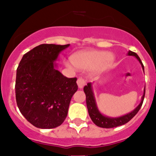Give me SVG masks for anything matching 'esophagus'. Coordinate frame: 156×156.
<instances>
[{
    "label": "esophagus",
    "instance_id": "esophagus-1",
    "mask_svg": "<svg viewBox=\"0 0 156 156\" xmlns=\"http://www.w3.org/2000/svg\"><path fill=\"white\" fill-rule=\"evenodd\" d=\"M77 84H78V88L82 89V88H83V86L86 85V81H85L83 78H79L78 79V81H77Z\"/></svg>",
    "mask_w": 156,
    "mask_h": 156
}]
</instances>
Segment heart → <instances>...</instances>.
<instances>
[{"label":"heart","mask_w":156,"mask_h":156,"mask_svg":"<svg viewBox=\"0 0 156 156\" xmlns=\"http://www.w3.org/2000/svg\"><path fill=\"white\" fill-rule=\"evenodd\" d=\"M115 56L111 52L97 50H86L77 52L71 56V62L79 70H102L114 62Z\"/></svg>","instance_id":"b5f03b06"}]
</instances>
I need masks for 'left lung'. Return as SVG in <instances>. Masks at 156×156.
<instances>
[{"label": "left lung", "mask_w": 156, "mask_h": 156, "mask_svg": "<svg viewBox=\"0 0 156 156\" xmlns=\"http://www.w3.org/2000/svg\"><path fill=\"white\" fill-rule=\"evenodd\" d=\"M127 55L129 56H134L137 58L140 63L141 66L143 68V70L144 72V67L143 65L142 62H141L140 58L137 55L136 53H135L133 51H129ZM84 90L85 94H86V105H87V108H88V112L90 115V118L93 120V122L98 127L101 128H105V129H110V128H114V127L120 126L128 123L129 120L132 118H133L135 115L136 114L137 112H139L140 108H141L144 99V95H145V89L144 90V94H143L142 98H141V101L140 103L137 105L136 108H135L132 112H129L125 115L123 116H117V117H112V116H108L102 114L100 112V110L98 109V107L97 105L96 99L94 97V93L93 90V83L89 82L87 83L86 86H84Z\"/></svg>", "instance_id": "obj_1"}]
</instances>
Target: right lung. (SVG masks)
<instances>
[{
    "label": "right lung",
    "instance_id": "1",
    "mask_svg": "<svg viewBox=\"0 0 156 156\" xmlns=\"http://www.w3.org/2000/svg\"><path fill=\"white\" fill-rule=\"evenodd\" d=\"M70 44H40L23 55L16 78V100L28 122L39 129H54L63 123L70 100L78 90L77 78L57 69L59 54Z\"/></svg>",
    "mask_w": 156,
    "mask_h": 156
}]
</instances>
